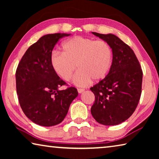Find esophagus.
Wrapping results in <instances>:
<instances>
[{
    "instance_id": "obj_1",
    "label": "esophagus",
    "mask_w": 159,
    "mask_h": 159,
    "mask_svg": "<svg viewBox=\"0 0 159 159\" xmlns=\"http://www.w3.org/2000/svg\"><path fill=\"white\" fill-rule=\"evenodd\" d=\"M85 91V89H83V88H78V92L79 94L83 93Z\"/></svg>"
}]
</instances>
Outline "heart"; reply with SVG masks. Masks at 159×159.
<instances>
[{
    "label": "heart",
    "instance_id": "obj_1",
    "mask_svg": "<svg viewBox=\"0 0 159 159\" xmlns=\"http://www.w3.org/2000/svg\"><path fill=\"white\" fill-rule=\"evenodd\" d=\"M62 52H53L50 64L55 73L69 81L77 67L73 82L84 87L91 80L98 81L108 74L112 62V50L104 40L74 36L63 43Z\"/></svg>",
    "mask_w": 159,
    "mask_h": 159
}]
</instances>
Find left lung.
<instances>
[{
	"instance_id": "1",
	"label": "left lung",
	"mask_w": 159,
	"mask_h": 159,
	"mask_svg": "<svg viewBox=\"0 0 159 159\" xmlns=\"http://www.w3.org/2000/svg\"><path fill=\"white\" fill-rule=\"evenodd\" d=\"M92 34L110 45L113 59L109 74L90 88L95 98L91 114L100 124H120L131 116L140 99L143 75L140 64L133 50L116 36Z\"/></svg>"
}]
</instances>
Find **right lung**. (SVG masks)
Wrapping results in <instances>:
<instances>
[{
  "label": "right lung",
  "instance_id": "obj_1",
  "mask_svg": "<svg viewBox=\"0 0 159 159\" xmlns=\"http://www.w3.org/2000/svg\"><path fill=\"white\" fill-rule=\"evenodd\" d=\"M69 35L57 33L40 38L26 51L16 71V88L21 108L29 119L39 125L50 127L60 123L78 96L74 87L59 89L66 83L54 72L50 64L55 44Z\"/></svg>",
  "mask_w": 159,
  "mask_h": 159
}]
</instances>
